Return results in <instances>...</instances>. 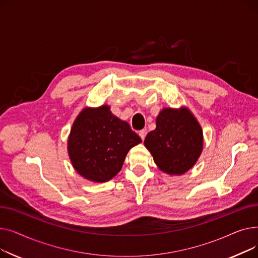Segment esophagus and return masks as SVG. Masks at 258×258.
<instances>
[{"instance_id":"34e87169","label":"esophagus","mask_w":258,"mask_h":258,"mask_svg":"<svg viewBox=\"0 0 258 258\" xmlns=\"http://www.w3.org/2000/svg\"><path fill=\"white\" fill-rule=\"evenodd\" d=\"M146 134H147V130H146V128H144V130H141V131L139 132V136H140V138H141L142 140H144V139H145Z\"/></svg>"}]
</instances>
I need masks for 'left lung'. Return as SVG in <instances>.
I'll return each instance as SVG.
<instances>
[{"instance_id": "8db88e82", "label": "left lung", "mask_w": 258, "mask_h": 258, "mask_svg": "<svg viewBox=\"0 0 258 258\" xmlns=\"http://www.w3.org/2000/svg\"><path fill=\"white\" fill-rule=\"evenodd\" d=\"M203 131L187 107H165L147 134L144 145L157 166L170 175H181L197 163L203 151Z\"/></svg>"}]
</instances>
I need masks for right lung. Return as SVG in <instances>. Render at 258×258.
Masks as SVG:
<instances>
[{
    "label": "right lung",
    "mask_w": 258,
    "mask_h": 258,
    "mask_svg": "<svg viewBox=\"0 0 258 258\" xmlns=\"http://www.w3.org/2000/svg\"><path fill=\"white\" fill-rule=\"evenodd\" d=\"M141 142L127 122L113 115L108 105L85 107L72 125L68 154L81 177L102 183L115 177L128 151Z\"/></svg>",
    "instance_id": "add662e5"
}]
</instances>
